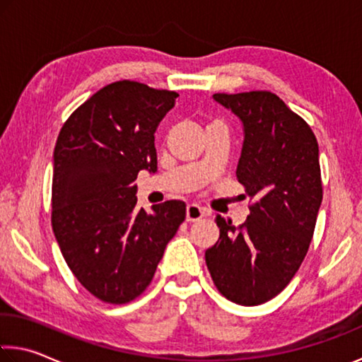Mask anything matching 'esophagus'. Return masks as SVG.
Returning <instances> with one entry per match:
<instances>
[{
	"instance_id": "34e87169",
	"label": "esophagus",
	"mask_w": 362,
	"mask_h": 362,
	"mask_svg": "<svg viewBox=\"0 0 362 362\" xmlns=\"http://www.w3.org/2000/svg\"><path fill=\"white\" fill-rule=\"evenodd\" d=\"M204 209L202 206L198 204H188L187 206V221L188 222H194V221H199L202 217H204Z\"/></svg>"
}]
</instances>
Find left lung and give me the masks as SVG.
Returning <instances> with one entry per match:
<instances>
[{
    "instance_id": "8db88e82",
    "label": "left lung",
    "mask_w": 362,
    "mask_h": 362,
    "mask_svg": "<svg viewBox=\"0 0 362 362\" xmlns=\"http://www.w3.org/2000/svg\"><path fill=\"white\" fill-rule=\"evenodd\" d=\"M243 125L237 180L256 198L245 223L217 216L221 235L206 250L217 290L242 306L262 305L293 279L322 203L319 145L309 125L269 91L212 95Z\"/></svg>"
}]
</instances>
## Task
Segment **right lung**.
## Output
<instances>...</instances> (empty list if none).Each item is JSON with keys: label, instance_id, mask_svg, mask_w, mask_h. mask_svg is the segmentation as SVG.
Segmentation results:
<instances>
[{"label": "right lung", "instance_id": "1", "mask_svg": "<svg viewBox=\"0 0 362 362\" xmlns=\"http://www.w3.org/2000/svg\"><path fill=\"white\" fill-rule=\"evenodd\" d=\"M175 91L120 80L66 120L53 154L51 223L69 269L91 295L112 305L151 284L164 250L185 221V203L136 209V175L154 174V134Z\"/></svg>", "mask_w": 362, "mask_h": 362}]
</instances>
